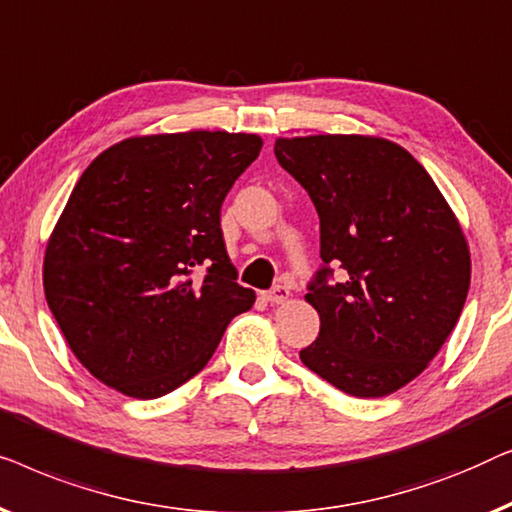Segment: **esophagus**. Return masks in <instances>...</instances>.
Returning <instances> with one entry per match:
<instances>
[{
  "label": "esophagus",
  "instance_id": "esophagus-1",
  "mask_svg": "<svg viewBox=\"0 0 512 512\" xmlns=\"http://www.w3.org/2000/svg\"><path fill=\"white\" fill-rule=\"evenodd\" d=\"M262 299L269 301V304H285V301L290 299V287L287 285L271 287L269 292H262Z\"/></svg>",
  "mask_w": 512,
  "mask_h": 512
}]
</instances>
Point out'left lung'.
Segmentation results:
<instances>
[{"label": "left lung", "instance_id": "obj_1", "mask_svg": "<svg viewBox=\"0 0 512 512\" xmlns=\"http://www.w3.org/2000/svg\"><path fill=\"white\" fill-rule=\"evenodd\" d=\"M273 153L320 218L322 266L306 294L320 334L301 362L352 397H387L427 369L462 315V227L422 164L387 139L299 136Z\"/></svg>", "mask_w": 512, "mask_h": 512}]
</instances>
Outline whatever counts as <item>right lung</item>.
<instances>
[{
  "mask_svg": "<svg viewBox=\"0 0 512 512\" xmlns=\"http://www.w3.org/2000/svg\"><path fill=\"white\" fill-rule=\"evenodd\" d=\"M259 150L255 134L134 136L78 178L50 234L43 290L71 352L104 385L134 399L174 392L253 308L220 208Z\"/></svg>",
  "mask_w": 512,
  "mask_h": 512,
  "instance_id": "right-lung-1",
  "label": "right lung"
}]
</instances>
